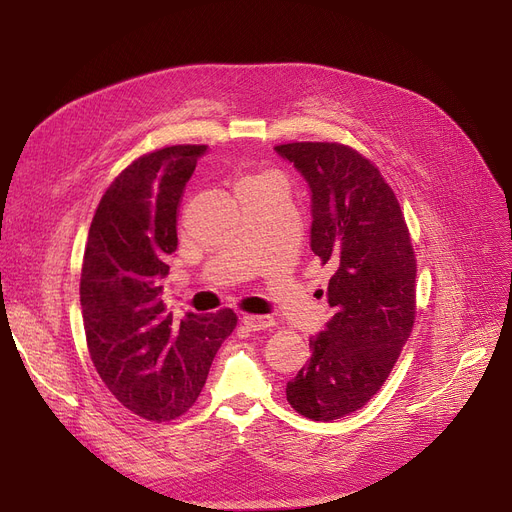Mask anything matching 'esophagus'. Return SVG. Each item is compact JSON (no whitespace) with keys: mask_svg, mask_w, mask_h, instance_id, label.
Instances as JSON below:
<instances>
[{"mask_svg":"<svg viewBox=\"0 0 512 512\" xmlns=\"http://www.w3.org/2000/svg\"><path fill=\"white\" fill-rule=\"evenodd\" d=\"M240 324L245 326L251 332H259V330H267L274 326V319L270 315H242Z\"/></svg>","mask_w":512,"mask_h":512,"instance_id":"1","label":"esophagus"}]
</instances>
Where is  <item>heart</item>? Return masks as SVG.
Listing matches in <instances>:
<instances>
[{"label":"heart","instance_id":"b5f03b06","mask_svg":"<svg viewBox=\"0 0 512 512\" xmlns=\"http://www.w3.org/2000/svg\"><path fill=\"white\" fill-rule=\"evenodd\" d=\"M276 178L270 174H253V176H245L240 178L238 182V191L240 188H251V186H259V184H267V182H274Z\"/></svg>","mask_w":512,"mask_h":512}]
</instances>
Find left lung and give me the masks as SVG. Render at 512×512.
I'll use <instances>...</instances> for the list:
<instances>
[{"label": "left lung", "mask_w": 512, "mask_h": 512, "mask_svg": "<svg viewBox=\"0 0 512 512\" xmlns=\"http://www.w3.org/2000/svg\"><path fill=\"white\" fill-rule=\"evenodd\" d=\"M276 153L311 191V251L334 267L332 319L286 384L290 407L332 421L382 388L415 324L417 261L405 215L367 157L340 143H288Z\"/></svg>", "instance_id": "1"}]
</instances>
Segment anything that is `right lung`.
<instances>
[{
	"label": "right lung",
	"mask_w": 512,
	"mask_h": 512,
	"mask_svg": "<svg viewBox=\"0 0 512 512\" xmlns=\"http://www.w3.org/2000/svg\"><path fill=\"white\" fill-rule=\"evenodd\" d=\"M205 145L147 153L118 174L99 201L80 274L87 346L103 384L149 421H170L195 405L211 361L236 328V313H186L174 321L161 301L176 218Z\"/></svg>",
	"instance_id": "obj_1"
}]
</instances>
